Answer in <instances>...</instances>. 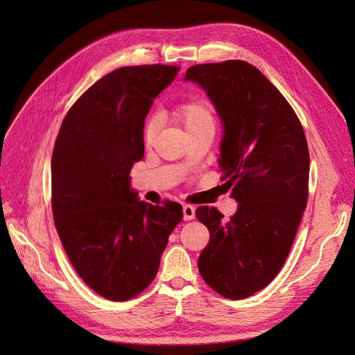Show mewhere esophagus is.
<instances>
[{"label":"esophagus","instance_id":"esophagus-1","mask_svg":"<svg viewBox=\"0 0 355 355\" xmlns=\"http://www.w3.org/2000/svg\"><path fill=\"white\" fill-rule=\"evenodd\" d=\"M182 211H184V219L185 220H192L196 218V209L189 206V204H185V206L182 207Z\"/></svg>","mask_w":355,"mask_h":355}]
</instances>
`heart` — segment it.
Masks as SVG:
<instances>
[{"label": "heart", "mask_w": 355, "mask_h": 355, "mask_svg": "<svg viewBox=\"0 0 355 355\" xmlns=\"http://www.w3.org/2000/svg\"><path fill=\"white\" fill-rule=\"evenodd\" d=\"M175 120H178L182 125L185 127L187 133L200 130L204 127H214V118L210 105L206 101L201 99H189L179 103L176 108L171 111ZM158 130V121L157 118L153 116L145 123L144 127V141L146 145L153 144L155 135Z\"/></svg>", "instance_id": "heart-1"}]
</instances>
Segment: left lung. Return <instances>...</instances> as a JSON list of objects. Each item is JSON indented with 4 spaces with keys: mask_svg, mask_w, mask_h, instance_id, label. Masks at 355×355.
I'll use <instances>...</instances> for the list:
<instances>
[{
    "mask_svg": "<svg viewBox=\"0 0 355 355\" xmlns=\"http://www.w3.org/2000/svg\"><path fill=\"white\" fill-rule=\"evenodd\" d=\"M187 81L206 90L223 123L219 164L239 201L225 219L201 206L210 241L198 270L214 292L244 299L283 268L308 201L309 153L296 112L265 75L244 60L191 67Z\"/></svg>",
    "mask_w": 355,
    "mask_h": 355,
    "instance_id": "8db88e82",
    "label": "left lung"
}]
</instances>
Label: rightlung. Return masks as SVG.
Here are the masks:
<instances>
[{
  "label": "right lung",
  "instance_id": "add662e5",
  "mask_svg": "<svg viewBox=\"0 0 355 355\" xmlns=\"http://www.w3.org/2000/svg\"><path fill=\"white\" fill-rule=\"evenodd\" d=\"M179 67H124L85 90L63 120L51 157V210L75 271L105 299L128 300L153 283L182 206L139 201L130 170L144 124Z\"/></svg>",
  "mask_w": 355,
  "mask_h": 355
}]
</instances>
